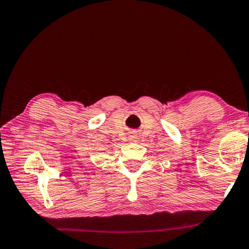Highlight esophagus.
Returning a JSON list of instances; mask_svg holds the SVG:
<instances>
[{"mask_svg":"<svg viewBox=\"0 0 249 249\" xmlns=\"http://www.w3.org/2000/svg\"><path fill=\"white\" fill-rule=\"evenodd\" d=\"M129 137H131V140L133 141V142H135V141L137 140L136 134H131V135H129Z\"/></svg>","mask_w":249,"mask_h":249,"instance_id":"obj_1","label":"esophagus"}]
</instances>
